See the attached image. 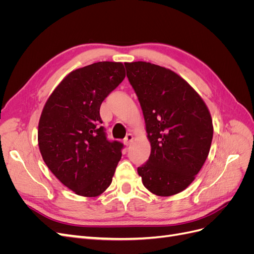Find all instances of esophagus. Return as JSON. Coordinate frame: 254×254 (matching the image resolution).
<instances>
[{"label": "esophagus", "mask_w": 254, "mask_h": 254, "mask_svg": "<svg viewBox=\"0 0 254 254\" xmlns=\"http://www.w3.org/2000/svg\"><path fill=\"white\" fill-rule=\"evenodd\" d=\"M133 135L131 134V133H128L127 135H126V137H125V140H124V143H125V145H127V146H129L130 144L132 143V141H133Z\"/></svg>", "instance_id": "1"}]
</instances>
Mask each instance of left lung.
<instances>
[{
  "label": "left lung",
  "mask_w": 254,
  "mask_h": 254,
  "mask_svg": "<svg viewBox=\"0 0 254 254\" xmlns=\"http://www.w3.org/2000/svg\"><path fill=\"white\" fill-rule=\"evenodd\" d=\"M127 77L143 111L150 156L137 167L150 193L186 190L209 156L213 123L201 96L174 71L145 61L126 63Z\"/></svg>",
  "instance_id": "1"
}]
</instances>
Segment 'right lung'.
<instances>
[{
	"instance_id": "1",
	"label": "right lung",
	"mask_w": 254,
	"mask_h": 254,
	"mask_svg": "<svg viewBox=\"0 0 254 254\" xmlns=\"http://www.w3.org/2000/svg\"><path fill=\"white\" fill-rule=\"evenodd\" d=\"M122 63L101 61L68 73L45 103L38 125L42 159L76 195L96 197L112 182L123 144L107 140L99 108L125 78Z\"/></svg>"
}]
</instances>
